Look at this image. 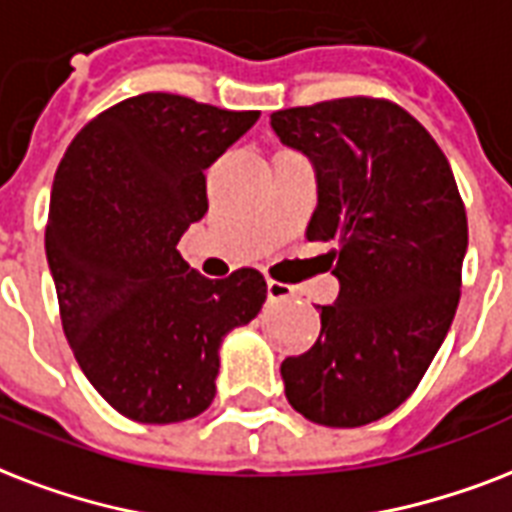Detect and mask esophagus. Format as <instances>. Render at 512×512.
I'll list each match as a JSON object with an SVG mask.
<instances>
[{"label": "esophagus", "mask_w": 512, "mask_h": 512, "mask_svg": "<svg viewBox=\"0 0 512 512\" xmlns=\"http://www.w3.org/2000/svg\"><path fill=\"white\" fill-rule=\"evenodd\" d=\"M267 296L269 301H285L293 296V288L285 283H277V280H267Z\"/></svg>", "instance_id": "1"}]
</instances>
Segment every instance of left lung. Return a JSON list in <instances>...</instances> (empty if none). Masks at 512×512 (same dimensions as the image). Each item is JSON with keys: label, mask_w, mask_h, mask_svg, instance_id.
<instances>
[{"label": "left lung", "mask_w": 512, "mask_h": 512, "mask_svg": "<svg viewBox=\"0 0 512 512\" xmlns=\"http://www.w3.org/2000/svg\"><path fill=\"white\" fill-rule=\"evenodd\" d=\"M315 165L307 240H331L339 299L320 336L280 366L285 398L326 427L387 417L417 390L449 334L467 251L465 202L435 138L387 98H334L272 112ZM328 264V267H331Z\"/></svg>", "instance_id": "left-lung-1"}]
</instances>
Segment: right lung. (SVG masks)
Here are the masks:
<instances>
[{
  "instance_id": "right-lung-1",
  "label": "right lung",
  "mask_w": 512,
  "mask_h": 512,
  "mask_svg": "<svg viewBox=\"0 0 512 512\" xmlns=\"http://www.w3.org/2000/svg\"><path fill=\"white\" fill-rule=\"evenodd\" d=\"M259 112L141 93L87 122L55 170L45 251L63 334L95 390L144 425L216 398L221 339L267 299L259 269L208 280L176 251L211 168Z\"/></svg>"
}]
</instances>
